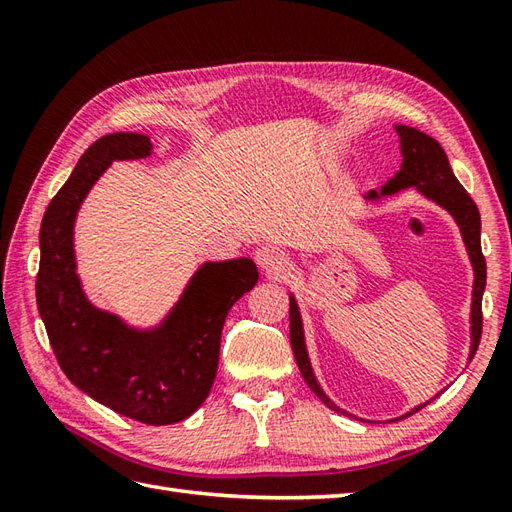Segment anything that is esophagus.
<instances>
[{"label": "esophagus", "instance_id": "34e87169", "mask_svg": "<svg viewBox=\"0 0 512 512\" xmlns=\"http://www.w3.org/2000/svg\"><path fill=\"white\" fill-rule=\"evenodd\" d=\"M255 262H257L259 268L266 270V273L277 275L286 268L288 257H286L284 250H279L277 246H262V248H257Z\"/></svg>", "mask_w": 512, "mask_h": 512}]
</instances>
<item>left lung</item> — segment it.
<instances>
[{"mask_svg":"<svg viewBox=\"0 0 512 512\" xmlns=\"http://www.w3.org/2000/svg\"><path fill=\"white\" fill-rule=\"evenodd\" d=\"M394 129L400 138V154H402L400 171L394 178H389L385 182V187L380 191H369L365 195V200L380 202L385 198H394V195H398L400 191L416 189L427 200L442 206V209L453 217L455 224H458L460 233H462V242L466 246V253H469L471 266H473L471 347H469V361H471L477 352V345H480V336H482V295L486 288V262H484L482 242H480V235H482L480 211H477V204L471 200V195L466 193V189L458 182V178H455V173L449 165V158H447V154H444V149L440 147L436 138H431L424 132H420V129L407 127V125H394ZM290 345H292V352H295L303 380H306L308 387L319 396L323 405L330 407L332 411L345 413V416H352L350 411L341 409L328 394H325L323 387L319 385L317 376H314V369H312L310 356H308L306 332H303L301 310H299V303L292 292H290ZM431 400L422 402V405H416L407 413H402L400 418H407V416H411V413L420 411L424 405H429ZM394 420H398V418H394ZM394 420H383V422H394ZM363 422H376V420H363Z\"/></svg>","mask_w":512,"mask_h":512,"instance_id":"obj_1","label":"left lung"}]
</instances>
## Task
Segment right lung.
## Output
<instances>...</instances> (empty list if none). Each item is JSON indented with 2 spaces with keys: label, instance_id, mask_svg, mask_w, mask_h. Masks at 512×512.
<instances>
[{
  "label": "right lung",
  "instance_id": "obj_1",
  "mask_svg": "<svg viewBox=\"0 0 512 512\" xmlns=\"http://www.w3.org/2000/svg\"><path fill=\"white\" fill-rule=\"evenodd\" d=\"M154 154L151 138L107 134L76 162L43 213L37 308L63 374L101 405L145 424H173L198 409L213 387L228 310L255 288L253 259L204 262L180 299L151 328H138L88 299L76 270L74 222L114 160Z\"/></svg>",
  "mask_w": 512,
  "mask_h": 512
}]
</instances>
